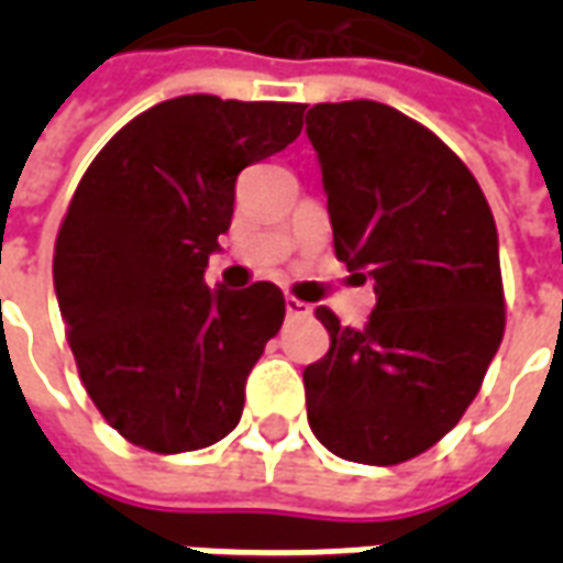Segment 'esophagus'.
Here are the masks:
<instances>
[{"label": "esophagus", "instance_id": "34e87169", "mask_svg": "<svg viewBox=\"0 0 563 563\" xmlns=\"http://www.w3.org/2000/svg\"><path fill=\"white\" fill-rule=\"evenodd\" d=\"M307 313H310V305H305V301H298V298H292V295L286 298V317H289V319H301V317H307Z\"/></svg>", "mask_w": 563, "mask_h": 563}]
</instances>
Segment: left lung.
<instances>
[{
    "instance_id": "obj_1",
    "label": "left lung",
    "mask_w": 563,
    "mask_h": 563,
    "mask_svg": "<svg viewBox=\"0 0 563 563\" xmlns=\"http://www.w3.org/2000/svg\"><path fill=\"white\" fill-rule=\"evenodd\" d=\"M307 135L334 253L377 292L362 331L317 307L331 346L305 367L307 422L334 455L389 467L459 424L504 341L495 217L471 168L389 104H313Z\"/></svg>"
}]
</instances>
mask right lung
<instances>
[{"label": "right lung", "instance_id": "1", "mask_svg": "<svg viewBox=\"0 0 563 563\" xmlns=\"http://www.w3.org/2000/svg\"><path fill=\"white\" fill-rule=\"evenodd\" d=\"M307 104L180 96L108 141L54 246V286L84 389L129 443L174 455L241 422L244 386L280 331L283 292L205 283L246 165L292 144Z\"/></svg>", "mask_w": 563, "mask_h": 563}]
</instances>
